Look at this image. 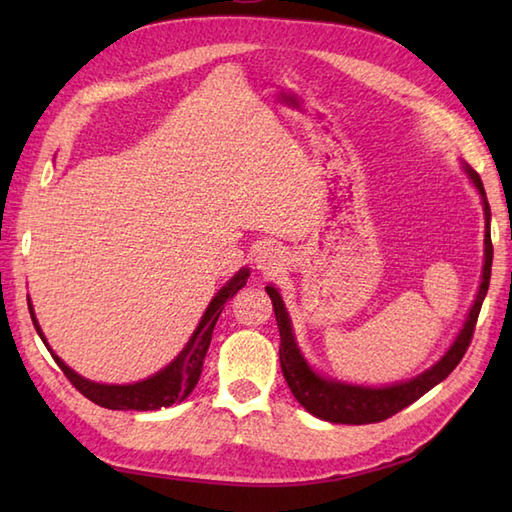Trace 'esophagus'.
Listing matches in <instances>:
<instances>
[{
  "label": "esophagus",
  "mask_w": 512,
  "mask_h": 512,
  "mask_svg": "<svg viewBox=\"0 0 512 512\" xmlns=\"http://www.w3.org/2000/svg\"><path fill=\"white\" fill-rule=\"evenodd\" d=\"M279 266H284V255H281L277 248L268 246L264 250H259L257 268L262 270V273H273V270H277Z\"/></svg>",
  "instance_id": "1"
}]
</instances>
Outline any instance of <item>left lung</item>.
Segmentation results:
<instances>
[{
    "instance_id": "8db88e82",
    "label": "left lung",
    "mask_w": 512,
    "mask_h": 512,
    "mask_svg": "<svg viewBox=\"0 0 512 512\" xmlns=\"http://www.w3.org/2000/svg\"><path fill=\"white\" fill-rule=\"evenodd\" d=\"M466 173L473 180L477 191L482 193V202H484V215H486V239H484V275H482V286L480 292H477V299L473 303V308L466 317V323L462 332L458 334V339L451 345V350L442 356V361H438L427 372L420 374L418 378L409 380V383H398L391 387H358V385H345V383H334V380H325L317 376L308 367V363L303 361V356L299 352V347L295 343V336H292L290 328V319L288 312L284 308V301H281L279 292L273 286H266V292L273 299V308H275V317L279 325V336H281V345H279V363H281V372H284L286 383L292 391L303 409H308L312 416H317L321 420L336 422V424H372V422H383L387 418L394 416V413L402 411L409 407L411 402H416L420 396L427 394L429 389L436 387L447 378L458 363L462 361V356L466 354L473 339L475 332V323L477 317H480L482 310V301L486 297L488 290V281H491V266H493V242H491V206L486 202V193H484V184L480 176L466 167Z\"/></svg>"
}]
</instances>
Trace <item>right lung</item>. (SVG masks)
Here are the masks:
<instances>
[{
  "label": "right lung",
  "instance_id": "1",
  "mask_svg": "<svg viewBox=\"0 0 512 512\" xmlns=\"http://www.w3.org/2000/svg\"><path fill=\"white\" fill-rule=\"evenodd\" d=\"M246 279H248V270H239V273L228 281V284L217 292L213 297V301L209 303V308H206L204 317L198 325V330L193 332L191 341L187 343V347L180 352V356L173 361L171 365H167L165 369H160L158 374H154L147 380H140V383L134 385H99V383H92L88 378H81L79 374H74L72 369L65 365L59 356L52 358L57 361V365L61 367V372L65 374V378L70 380V383L81 391V394L96 402V405H101L105 409H121V411H154L160 407H169L173 402H182L187 398L191 391L195 389L202 374V365H204V356L206 350H209L211 345V336H213V328L217 319H220V314L224 310V303L228 299H233L237 295V290H242L246 286ZM28 310H30V317L32 323H35V330L41 336V341L46 343V336H43L39 323L35 319V312H32V306L28 303ZM48 347V343H46ZM50 350V347H48Z\"/></svg>",
  "mask_w": 512,
  "mask_h": 512
}]
</instances>
